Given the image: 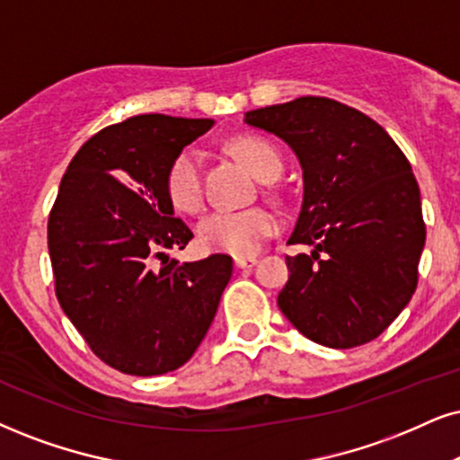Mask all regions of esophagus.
Returning <instances> with one entry per match:
<instances>
[{
    "instance_id": "esophagus-1",
    "label": "esophagus",
    "mask_w": 460,
    "mask_h": 460,
    "mask_svg": "<svg viewBox=\"0 0 460 460\" xmlns=\"http://www.w3.org/2000/svg\"><path fill=\"white\" fill-rule=\"evenodd\" d=\"M234 264H236V269H252V266L258 264V258L256 256H239V258H234Z\"/></svg>"
}]
</instances>
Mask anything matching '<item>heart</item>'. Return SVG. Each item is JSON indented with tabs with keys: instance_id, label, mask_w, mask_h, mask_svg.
Listing matches in <instances>:
<instances>
[{
	"instance_id": "heart-1",
	"label": "heart",
	"mask_w": 460,
	"mask_h": 460,
	"mask_svg": "<svg viewBox=\"0 0 460 460\" xmlns=\"http://www.w3.org/2000/svg\"><path fill=\"white\" fill-rule=\"evenodd\" d=\"M232 151L262 181H273L281 172V157L266 140L243 136L232 143ZM166 196L181 213H198L204 202L202 160L196 149L177 153L166 170ZM277 217L262 207L243 211H213L198 224V241L208 252L230 256H253L262 243L277 232Z\"/></svg>"
}]
</instances>
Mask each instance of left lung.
I'll return each instance as SVG.
<instances>
[{
	"mask_svg": "<svg viewBox=\"0 0 460 460\" xmlns=\"http://www.w3.org/2000/svg\"><path fill=\"white\" fill-rule=\"evenodd\" d=\"M296 153L303 207L277 296L283 315L311 341L334 349L368 343L393 324L418 286L427 239L420 187L386 129L331 98L305 95L245 112Z\"/></svg>",
	"mask_w": 460,
	"mask_h": 460,
	"instance_id": "8db88e82",
	"label": "left lung"
}]
</instances>
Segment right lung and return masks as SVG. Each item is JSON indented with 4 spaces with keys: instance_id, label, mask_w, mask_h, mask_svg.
<instances>
[{
    "instance_id": "1",
    "label": "right lung",
    "mask_w": 460,
    "mask_h": 460,
    "mask_svg": "<svg viewBox=\"0 0 460 460\" xmlns=\"http://www.w3.org/2000/svg\"><path fill=\"white\" fill-rule=\"evenodd\" d=\"M213 119L138 115L78 149L49 217V253L64 314L100 360L128 376L183 367L232 277L226 253L179 262L194 232L174 217L166 170Z\"/></svg>"
}]
</instances>
